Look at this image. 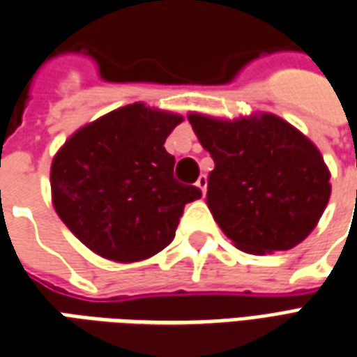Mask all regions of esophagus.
I'll use <instances>...</instances> for the list:
<instances>
[{
    "label": "esophagus",
    "instance_id": "obj_1",
    "mask_svg": "<svg viewBox=\"0 0 357 357\" xmlns=\"http://www.w3.org/2000/svg\"><path fill=\"white\" fill-rule=\"evenodd\" d=\"M197 187H199L200 191H202V195H204L206 187H208V178H206L204 174H202V176H199V179H197Z\"/></svg>",
    "mask_w": 357,
    "mask_h": 357
}]
</instances>
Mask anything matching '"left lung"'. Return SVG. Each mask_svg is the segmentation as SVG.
Instances as JSON below:
<instances>
[{
    "label": "left lung",
    "mask_w": 357,
    "mask_h": 357,
    "mask_svg": "<svg viewBox=\"0 0 357 357\" xmlns=\"http://www.w3.org/2000/svg\"><path fill=\"white\" fill-rule=\"evenodd\" d=\"M189 123L215 162L206 204L238 250L284 252L312 232L331 174L305 134L273 113L236 121L191 113Z\"/></svg>",
    "instance_id": "1"
}]
</instances>
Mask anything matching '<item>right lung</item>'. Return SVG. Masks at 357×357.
Returning a JSON list of instances; mask_svg holds the SVG:
<instances>
[{
	"label": "right lung",
	"instance_id": "1",
	"mask_svg": "<svg viewBox=\"0 0 357 357\" xmlns=\"http://www.w3.org/2000/svg\"><path fill=\"white\" fill-rule=\"evenodd\" d=\"M181 115L130 104L79 128L51 166L54 210L89 250L134 263L165 250L199 187L174 179L166 138Z\"/></svg>",
	"mask_w": 357,
	"mask_h": 357
}]
</instances>
